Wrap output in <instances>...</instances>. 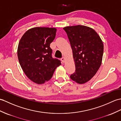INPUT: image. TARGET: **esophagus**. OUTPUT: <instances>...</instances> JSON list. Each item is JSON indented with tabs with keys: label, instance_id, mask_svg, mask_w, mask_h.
<instances>
[{
	"label": "esophagus",
	"instance_id": "obj_1",
	"mask_svg": "<svg viewBox=\"0 0 121 121\" xmlns=\"http://www.w3.org/2000/svg\"><path fill=\"white\" fill-rule=\"evenodd\" d=\"M61 61H62V62H63V63L65 62V58H64V57L62 58L61 59Z\"/></svg>",
	"mask_w": 121,
	"mask_h": 121
}]
</instances>
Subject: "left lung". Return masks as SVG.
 Here are the masks:
<instances>
[{"mask_svg": "<svg viewBox=\"0 0 121 121\" xmlns=\"http://www.w3.org/2000/svg\"><path fill=\"white\" fill-rule=\"evenodd\" d=\"M63 29L71 44L75 65V72L70 78L77 83H85L96 74L102 64L103 41L90 27L79 25Z\"/></svg>", "mask_w": 121, "mask_h": 121, "instance_id": "obj_1", "label": "left lung"}]
</instances>
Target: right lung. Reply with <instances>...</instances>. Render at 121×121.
<instances>
[{
	"mask_svg": "<svg viewBox=\"0 0 121 121\" xmlns=\"http://www.w3.org/2000/svg\"><path fill=\"white\" fill-rule=\"evenodd\" d=\"M55 28L35 27L27 30L19 41L17 56L27 77L43 84L52 77L61 61L52 57L50 44L55 38Z\"/></svg>",
	"mask_w": 121,
	"mask_h": 121,
	"instance_id": "obj_1",
	"label": "right lung"
}]
</instances>
